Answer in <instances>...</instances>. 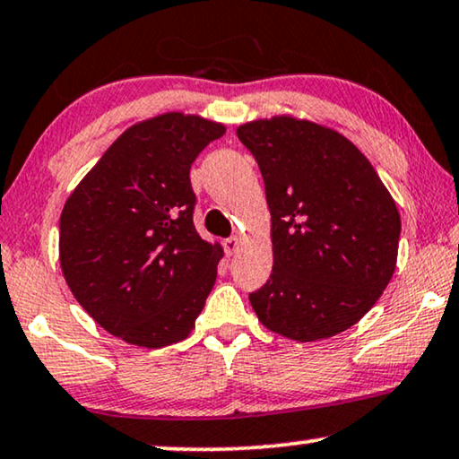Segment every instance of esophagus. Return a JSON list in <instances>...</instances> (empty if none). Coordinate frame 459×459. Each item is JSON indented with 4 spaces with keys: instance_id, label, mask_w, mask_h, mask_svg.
Segmentation results:
<instances>
[{
    "instance_id": "esophagus-1",
    "label": "esophagus",
    "mask_w": 459,
    "mask_h": 459,
    "mask_svg": "<svg viewBox=\"0 0 459 459\" xmlns=\"http://www.w3.org/2000/svg\"><path fill=\"white\" fill-rule=\"evenodd\" d=\"M224 251H227V255H235V253L238 251V245H241V238L238 237H229L224 238Z\"/></svg>"
}]
</instances>
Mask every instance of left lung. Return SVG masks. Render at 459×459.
<instances>
[{"instance_id":"obj_1","label":"left lung","mask_w":459,"mask_h":459,"mask_svg":"<svg viewBox=\"0 0 459 459\" xmlns=\"http://www.w3.org/2000/svg\"><path fill=\"white\" fill-rule=\"evenodd\" d=\"M238 140L262 170L273 268L249 300L268 330L332 338L377 303L395 270L398 208L365 154L333 129L273 117Z\"/></svg>"}]
</instances>
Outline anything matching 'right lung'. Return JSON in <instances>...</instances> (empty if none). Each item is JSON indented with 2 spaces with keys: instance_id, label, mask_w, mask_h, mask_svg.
Listing matches in <instances>:
<instances>
[{
  "instance_id": "add662e5",
  "label": "right lung",
  "mask_w": 459,
  "mask_h": 459,
  "mask_svg": "<svg viewBox=\"0 0 459 459\" xmlns=\"http://www.w3.org/2000/svg\"><path fill=\"white\" fill-rule=\"evenodd\" d=\"M224 126L167 113L121 134L74 189L59 262L78 303L108 333L160 348L195 327L222 257L197 235L189 170Z\"/></svg>"
}]
</instances>
